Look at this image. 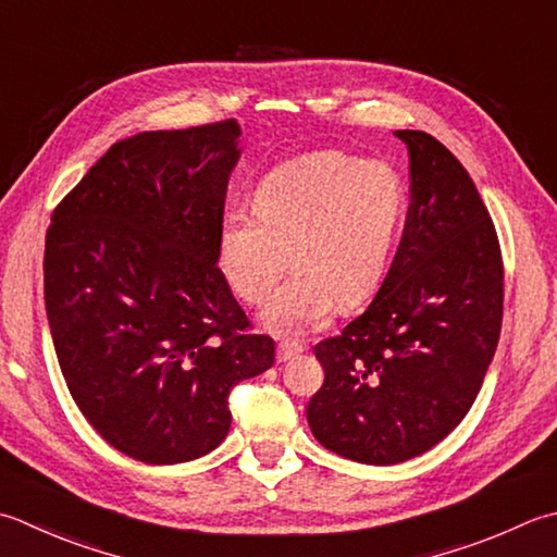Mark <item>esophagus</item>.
I'll use <instances>...</instances> for the list:
<instances>
[{
  "label": "esophagus",
  "instance_id": "1",
  "mask_svg": "<svg viewBox=\"0 0 557 557\" xmlns=\"http://www.w3.org/2000/svg\"><path fill=\"white\" fill-rule=\"evenodd\" d=\"M299 352H304L301 343H294V341H280L277 343V362H287V359L297 357Z\"/></svg>",
  "mask_w": 557,
  "mask_h": 557
}]
</instances>
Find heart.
Returning <instances> with one entry per match:
<instances>
[{"mask_svg":"<svg viewBox=\"0 0 557 557\" xmlns=\"http://www.w3.org/2000/svg\"><path fill=\"white\" fill-rule=\"evenodd\" d=\"M406 188L381 161L319 151L265 173L248 210H232L220 232V268L270 331L301 333L331 311L367 299L384 280L406 220Z\"/></svg>","mask_w":557,"mask_h":557,"instance_id":"heart-1","label":"heart"}]
</instances>
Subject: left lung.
<instances>
[{
    "instance_id": "obj_1",
    "label": "left lung",
    "mask_w": 557,
    "mask_h": 557,
    "mask_svg": "<svg viewBox=\"0 0 557 557\" xmlns=\"http://www.w3.org/2000/svg\"><path fill=\"white\" fill-rule=\"evenodd\" d=\"M410 157L400 246L372 304L313 347L325 379L307 420L325 449L391 466L471 410L503 329L505 270L487 207L449 149L398 129Z\"/></svg>"
}]
</instances>
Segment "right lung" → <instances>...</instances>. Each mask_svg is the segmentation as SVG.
<instances>
[{
	"label": "right lung",
	"mask_w": 557,
	"mask_h": 557,
	"mask_svg": "<svg viewBox=\"0 0 557 557\" xmlns=\"http://www.w3.org/2000/svg\"><path fill=\"white\" fill-rule=\"evenodd\" d=\"M242 127L222 120L120 139L52 212L46 311L70 394L101 437L141 463L210 454L228 394L275 362L248 333L220 260Z\"/></svg>",
	"instance_id": "1"
}]
</instances>
